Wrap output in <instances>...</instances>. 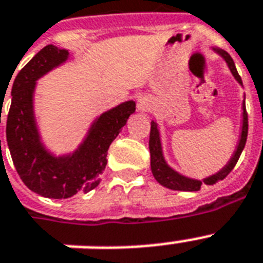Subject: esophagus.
Instances as JSON below:
<instances>
[{
	"mask_svg": "<svg viewBox=\"0 0 263 263\" xmlns=\"http://www.w3.org/2000/svg\"><path fill=\"white\" fill-rule=\"evenodd\" d=\"M150 109V103H148V101L146 98H143V97H140L139 99H138V110L139 111H146Z\"/></svg>",
	"mask_w": 263,
	"mask_h": 263,
	"instance_id": "34e87169",
	"label": "esophagus"
}]
</instances>
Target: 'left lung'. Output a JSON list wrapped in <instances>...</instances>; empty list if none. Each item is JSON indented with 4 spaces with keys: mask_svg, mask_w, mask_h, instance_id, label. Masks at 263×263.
Listing matches in <instances>:
<instances>
[{
    "mask_svg": "<svg viewBox=\"0 0 263 263\" xmlns=\"http://www.w3.org/2000/svg\"><path fill=\"white\" fill-rule=\"evenodd\" d=\"M213 51H216L217 54L220 55L221 59L224 60L227 65H228L229 71L232 73L237 83L243 86L241 83V78L239 76L233 63L232 57L227 53L225 50H221L218 47H213ZM247 132H249V119H247V111H246V95L241 103V127H240V136H239V142L236 144V148L233 152L232 157L229 158L227 165H224L222 168L216 172L214 175H210L208 177H204L202 180L192 179L188 176H184L179 173L177 171L171 166L166 162L164 157V152H162V142H161V134L158 129V124L153 120L152 121V131H150V140H148V148H150V166H152V172L154 179L164 187L169 188V190H175V191H199L202 184H208V185H213V184L218 183L220 180L225 179L227 176L231 173L235 165H236L239 157H240L241 152L246 146V140H247Z\"/></svg>",
    "mask_w": 263,
    "mask_h": 263,
    "instance_id": "8db88e82",
    "label": "left lung"
}]
</instances>
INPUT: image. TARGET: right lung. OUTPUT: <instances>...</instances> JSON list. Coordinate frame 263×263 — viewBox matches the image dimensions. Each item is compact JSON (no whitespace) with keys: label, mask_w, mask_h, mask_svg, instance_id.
Listing matches in <instances>:
<instances>
[{"label":"right lung","mask_w":263,"mask_h":263,"mask_svg":"<svg viewBox=\"0 0 263 263\" xmlns=\"http://www.w3.org/2000/svg\"><path fill=\"white\" fill-rule=\"evenodd\" d=\"M68 60L69 51L53 45L38 51L14 79L6 120V142L20 179L31 191L51 199H67L98 185L99 176L106 166L109 146L135 113L136 106L134 101H125L103 111L91 123L73 152L54 154L42 140L34 95L36 82Z\"/></svg>","instance_id":"add662e5"}]
</instances>
